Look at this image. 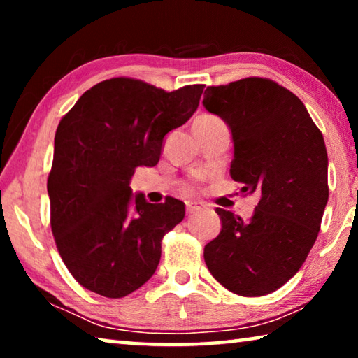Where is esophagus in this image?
Instances as JSON below:
<instances>
[{
	"mask_svg": "<svg viewBox=\"0 0 358 358\" xmlns=\"http://www.w3.org/2000/svg\"><path fill=\"white\" fill-rule=\"evenodd\" d=\"M202 210V205L197 202H186V213L187 215H196Z\"/></svg>",
	"mask_w": 358,
	"mask_h": 358,
	"instance_id": "34e87169",
	"label": "esophagus"
}]
</instances>
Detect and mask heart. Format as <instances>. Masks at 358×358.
<instances>
[{
    "label": "heart",
    "instance_id": "obj_1",
    "mask_svg": "<svg viewBox=\"0 0 358 358\" xmlns=\"http://www.w3.org/2000/svg\"><path fill=\"white\" fill-rule=\"evenodd\" d=\"M222 121L215 117V115H208V113H203L201 117H197L196 121H194V126H210V124H220ZM186 191H191V186H185Z\"/></svg>",
    "mask_w": 358,
    "mask_h": 358
}]
</instances>
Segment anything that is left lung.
<instances>
[{
  "instance_id": "1",
  "label": "left lung",
  "mask_w": 358,
  "mask_h": 358,
  "mask_svg": "<svg viewBox=\"0 0 358 358\" xmlns=\"http://www.w3.org/2000/svg\"><path fill=\"white\" fill-rule=\"evenodd\" d=\"M203 107L232 134L230 177L260 197L250 221L216 208L222 229L205 246V264L230 292L271 294L300 270L317 238L329 201L322 132L303 102L270 78L207 87Z\"/></svg>"
}]
</instances>
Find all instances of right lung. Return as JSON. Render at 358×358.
Masks as SVG:
<instances>
[{"label":"right lung","mask_w":358,"mask_h":358,"mask_svg":"<svg viewBox=\"0 0 358 358\" xmlns=\"http://www.w3.org/2000/svg\"><path fill=\"white\" fill-rule=\"evenodd\" d=\"M202 92L117 77L85 92L59 121L47 180L50 226L85 289L121 299L153 276L161 240L183 221L185 203H148L129 183L136 167L157 164L166 134L192 117Z\"/></svg>","instance_id":"1"}]
</instances>
